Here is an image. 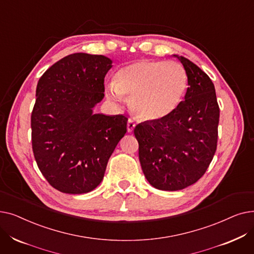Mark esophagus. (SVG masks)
<instances>
[{"instance_id": "1", "label": "esophagus", "mask_w": 254, "mask_h": 254, "mask_svg": "<svg viewBox=\"0 0 254 254\" xmlns=\"http://www.w3.org/2000/svg\"><path fill=\"white\" fill-rule=\"evenodd\" d=\"M135 127H136V124L134 123V120L128 119L127 125V131H128V132H131L132 130H134Z\"/></svg>"}]
</instances>
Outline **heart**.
I'll return each instance as SVG.
<instances>
[{
  "instance_id": "heart-1",
  "label": "heart",
  "mask_w": 254,
  "mask_h": 254,
  "mask_svg": "<svg viewBox=\"0 0 254 254\" xmlns=\"http://www.w3.org/2000/svg\"><path fill=\"white\" fill-rule=\"evenodd\" d=\"M189 77L176 62L142 60L127 64L106 86L107 98L119 105L129 102L131 112L145 122L170 116L182 102Z\"/></svg>"
}]
</instances>
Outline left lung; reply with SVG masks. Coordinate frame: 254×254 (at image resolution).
<instances>
[{"mask_svg": "<svg viewBox=\"0 0 254 254\" xmlns=\"http://www.w3.org/2000/svg\"><path fill=\"white\" fill-rule=\"evenodd\" d=\"M189 77L184 101L167 118L135 127L142 171L153 188L181 190L195 183L216 151L219 107L209 76L184 57L173 55Z\"/></svg>", "mask_w": 254, "mask_h": 254, "instance_id": "obj_1", "label": "left lung"}]
</instances>
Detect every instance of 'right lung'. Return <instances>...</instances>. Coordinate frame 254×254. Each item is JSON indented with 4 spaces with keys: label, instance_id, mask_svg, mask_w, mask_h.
Returning <instances> with one entry per match:
<instances>
[{
    "label": "right lung",
    "instance_id": "1",
    "mask_svg": "<svg viewBox=\"0 0 254 254\" xmlns=\"http://www.w3.org/2000/svg\"><path fill=\"white\" fill-rule=\"evenodd\" d=\"M111 68L107 57L73 53L38 81L31 117L34 156L49 184L62 192L95 190L127 132L126 116L93 113Z\"/></svg>",
    "mask_w": 254,
    "mask_h": 254
}]
</instances>
